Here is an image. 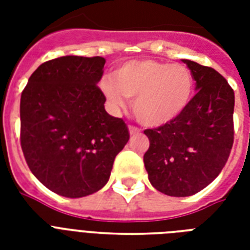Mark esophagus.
I'll return each mask as SVG.
<instances>
[{"label":"esophagus","mask_w":250,"mask_h":250,"mask_svg":"<svg viewBox=\"0 0 250 250\" xmlns=\"http://www.w3.org/2000/svg\"><path fill=\"white\" fill-rule=\"evenodd\" d=\"M140 132L141 131L137 127H132V125L129 127V135H139Z\"/></svg>","instance_id":"esophagus-1"}]
</instances>
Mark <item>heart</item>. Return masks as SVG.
I'll use <instances>...</instances> for the list:
<instances>
[{
	"mask_svg": "<svg viewBox=\"0 0 250 250\" xmlns=\"http://www.w3.org/2000/svg\"><path fill=\"white\" fill-rule=\"evenodd\" d=\"M100 89L115 109L133 98V115L141 125L160 127L175 121L189 106L194 78L184 64L153 60L131 61L110 76L102 78Z\"/></svg>",
	"mask_w": 250,
	"mask_h": 250,
	"instance_id": "1",
	"label": "heart"
}]
</instances>
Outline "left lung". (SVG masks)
Returning a JSON list of instances; mask_svg holds the SVG:
<instances>
[{"instance_id": "1", "label": "left lung", "mask_w": 250, "mask_h": 250, "mask_svg": "<svg viewBox=\"0 0 250 250\" xmlns=\"http://www.w3.org/2000/svg\"><path fill=\"white\" fill-rule=\"evenodd\" d=\"M182 61L193 74L197 93L175 121L144 131L150 143L144 154L149 182L174 197L192 196L209 186L233 144L232 88L214 68Z\"/></svg>"}]
</instances>
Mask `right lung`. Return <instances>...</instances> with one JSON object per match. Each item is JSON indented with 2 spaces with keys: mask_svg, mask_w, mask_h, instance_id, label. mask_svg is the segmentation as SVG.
<instances>
[{
  "mask_svg": "<svg viewBox=\"0 0 250 250\" xmlns=\"http://www.w3.org/2000/svg\"><path fill=\"white\" fill-rule=\"evenodd\" d=\"M102 57L64 56L40 64L21 97V145L29 170L48 189L79 198L97 192L129 139L106 113L97 84Z\"/></svg>",
  "mask_w": 250,
  "mask_h": 250,
  "instance_id": "right-lung-1",
  "label": "right lung"
}]
</instances>
